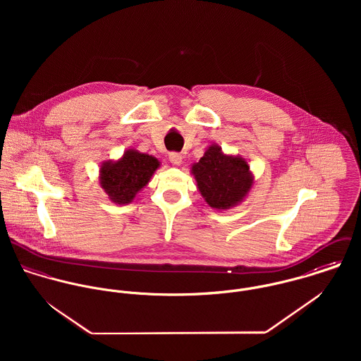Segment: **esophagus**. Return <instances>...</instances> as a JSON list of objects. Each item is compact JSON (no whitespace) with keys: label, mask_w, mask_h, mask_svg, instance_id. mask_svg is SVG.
<instances>
[{"label":"esophagus","mask_w":361,"mask_h":361,"mask_svg":"<svg viewBox=\"0 0 361 361\" xmlns=\"http://www.w3.org/2000/svg\"><path fill=\"white\" fill-rule=\"evenodd\" d=\"M182 159H183V155L180 153H171L169 154V161L173 164V165H180L182 164Z\"/></svg>","instance_id":"1"}]
</instances>
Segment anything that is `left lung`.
<instances>
[{
	"label": "left lung",
	"instance_id": "1",
	"mask_svg": "<svg viewBox=\"0 0 361 361\" xmlns=\"http://www.w3.org/2000/svg\"><path fill=\"white\" fill-rule=\"evenodd\" d=\"M192 175L202 197L216 211L240 204L255 185L247 159L242 155L226 154L218 145L208 146L200 161L192 165Z\"/></svg>",
	"mask_w": 361,
	"mask_h": 361
}]
</instances>
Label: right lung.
Returning a JSON list of instances; mask_svg holds the SVG:
<instances>
[{
	"instance_id": "1",
	"label": "right lung",
	"mask_w": 361,
	"mask_h": 361,
	"mask_svg": "<svg viewBox=\"0 0 361 361\" xmlns=\"http://www.w3.org/2000/svg\"><path fill=\"white\" fill-rule=\"evenodd\" d=\"M159 165L153 155L128 149L118 159L104 161L99 171V183L114 204L125 206L149 185Z\"/></svg>"
}]
</instances>
